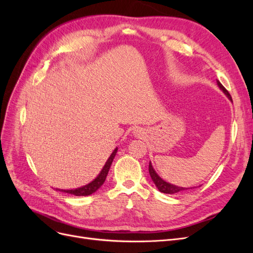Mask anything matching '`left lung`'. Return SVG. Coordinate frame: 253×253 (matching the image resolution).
I'll use <instances>...</instances> for the list:
<instances>
[{
  "instance_id": "left-lung-1",
  "label": "left lung",
  "mask_w": 253,
  "mask_h": 253,
  "mask_svg": "<svg viewBox=\"0 0 253 253\" xmlns=\"http://www.w3.org/2000/svg\"><path fill=\"white\" fill-rule=\"evenodd\" d=\"M217 84H218L219 88H220L221 90H223L224 93L226 94V96H227L229 99H230V100H232L231 95L229 94V91L223 86V84H221L219 81H217ZM149 172H150L152 180L154 181L155 186L158 188V190L160 191V192L166 193V194H174V193H179V192H181V191L188 189V188H182V187H177V186L171 185V183L167 182V181H165L164 179L160 178L159 176L157 175V173L154 171V169H153V167H152L151 163L149 164Z\"/></svg>"
}]
</instances>
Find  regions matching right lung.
Wrapping results in <instances>:
<instances>
[{"instance_id":"right-lung-1","label":"right lung","mask_w":253,"mask_h":253,"mask_svg":"<svg viewBox=\"0 0 253 253\" xmlns=\"http://www.w3.org/2000/svg\"><path fill=\"white\" fill-rule=\"evenodd\" d=\"M117 150H118L117 148L114 150V152L109 157L108 162L105 163L100 174L97 176L96 179H94L90 183H88V185L81 187V188H78V189H75V190H60V191H63V192H65V193L73 194V195H76V196H86V195H90V194H93L94 192H96V191L103 185V182L106 178V175H108L109 170L111 168V165L113 163V159H114L115 155H116V153H117Z\"/></svg>"}]
</instances>
